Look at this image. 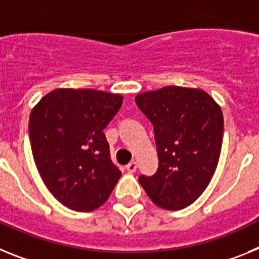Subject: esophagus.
Instances as JSON below:
<instances>
[{"instance_id": "1", "label": "esophagus", "mask_w": 259, "mask_h": 259, "mask_svg": "<svg viewBox=\"0 0 259 259\" xmlns=\"http://www.w3.org/2000/svg\"><path fill=\"white\" fill-rule=\"evenodd\" d=\"M125 168H127V171L130 174H134V172H136V170H137V162H131V163H128L127 166H125Z\"/></svg>"}]
</instances>
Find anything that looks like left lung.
Returning a JSON list of instances; mask_svg holds the SVG:
<instances>
[{
  "label": "left lung",
  "mask_w": 259,
  "mask_h": 259,
  "mask_svg": "<svg viewBox=\"0 0 259 259\" xmlns=\"http://www.w3.org/2000/svg\"><path fill=\"white\" fill-rule=\"evenodd\" d=\"M152 122L158 170L139 182L150 200L166 210L189 206L206 189L218 166L223 113L202 89L168 85L135 98Z\"/></svg>",
  "instance_id": "8db88e82"
}]
</instances>
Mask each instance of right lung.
Segmentation results:
<instances>
[{
    "mask_svg": "<svg viewBox=\"0 0 259 259\" xmlns=\"http://www.w3.org/2000/svg\"><path fill=\"white\" fill-rule=\"evenodd\" d=\"M122 102L120 95L104 91L58 88L32 109L28 130L36 167L68 209H98L122 176L104 134Z\"/></svg>",
    "mask_w": 259,
    "mask_h": 259,
    "instance_id": "add662e5",
    "label": "right lung"
}]
</instances>
